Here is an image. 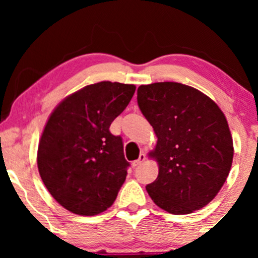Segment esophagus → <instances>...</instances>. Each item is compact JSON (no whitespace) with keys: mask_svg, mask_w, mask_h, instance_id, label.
<instances>
[{"mask_svg":"<svg viewBox=\"0 0 258 258\" xmlns=\"http://www.w3.org/2000/svg\"><path fill=\"white\" fill-rule=\"evenodd\" d=\"M146 159H147L146 154H144V153H141V154H139V156H138V160H136V161H133V162H132V166H133V167H137V166H139V165L143 164V162L146 161Z\"/></svg>","mask_w":258,"mask_h":258,"instance_id":"esophagus-1","label":"esophagus"}]
</instances>
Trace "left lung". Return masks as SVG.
<instances>
[{
    "label": "left lung",
    "mask_w": 258,
    "mask_h": 258,
    "mask_svg": "<svg viewBox=\"0 0 258 258\" xmlns=\"http://www.w3.org/2000/svg\"><path fill=\"white\" fill-rule=\"evenodd\" d=\"M142 114L158 137L150 156L159 176L147 191L173 215L191 214L221 190L233 161V139L224 114L200 91L178 82L142 85Z\"/></svg>",
    "instance_id": "8db88e82"
}]
</instances>
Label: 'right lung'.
<instances>
[{
	"mask_svg": "<svg viewBox=\"0 0 258 258\" xmlns=\"http://www.w3.org/2000/svg\"><path fill=\"white\" fill-rule=\"evenodd\" d=\"M136 86L102 81L59 104L47 121L37 152L42 182L61 206L81 216L105 211L116 199L130 162L120 136L109 131Z\"/></svg>",
	"mask_w": 258,
	"mask_h": 258,
	"instance_id": "obj_1",
	"label": "right lung"
}]
</instances>
